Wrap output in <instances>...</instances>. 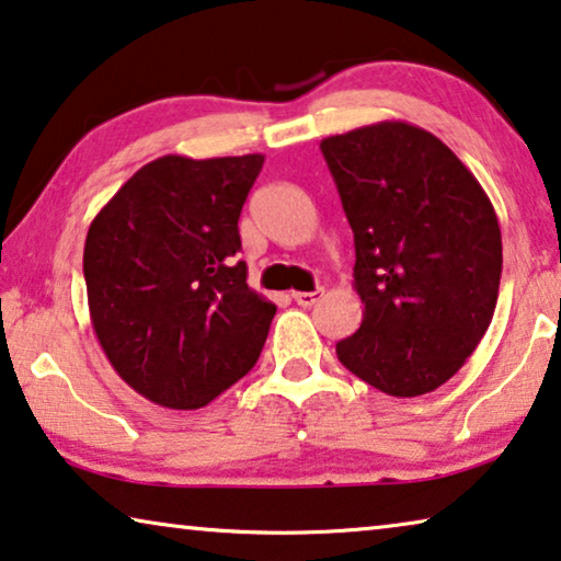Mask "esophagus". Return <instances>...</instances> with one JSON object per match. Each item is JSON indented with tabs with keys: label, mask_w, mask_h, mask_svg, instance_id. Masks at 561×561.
I'll list each match as a JSON object with an SVG mask.
<instances>
[{
	"label": "esophagus",
	"mask_w": 561,
	"mask_h": 561,
	"mask_svg": "<svg viewBox=\"0 0 561 561\" xmlns=\"http://www.w3.org/2000/svg\"><path fill=\"white\" fill-rule=\"evenodd\" d=\"M319 296H321V290H298V294H294L290 298H294L298 306L308 308V306H313L316 300H319Z\"/></svg>",
	"instance_id": "obj_1"
}]
</instances>
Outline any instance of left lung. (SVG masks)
Returning a JSON list of instances; mask_svg holds the SVG:
<instances>
[{
    "label": "left lung",
    "mask_w": 561,
    "mask_h": 561,
    "mask_svg": "<svg viewBox=\"0 0 561 561\" xmlns=\"http://www.w3.org/2000/svg\"><path fill=\"white\" fill-rule=\"evenodd\" d=\"M354 232L362 327L336 344L344 367L392 397L427 394L491 327L501 227L470 169L404 121L321 141Z\"/></svg>",
    "instance_id": "left-lung-1"
}]
</instances>
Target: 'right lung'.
Returning a JSON list of instances; mask_svg holds the SVG:
<instances>
[{"instance_id":"add662e5","label":"right lung","mask_w":561,"mask_h":561,"mask_svg":"<svg viewBox=\"0 0 561 561\" xmlns=\"http://www.w3.org/2000/svg\"><path fill=\"white\" fill-rule=\"evenodd\" d=\"M263 153L141 167L88 227L91 323L111 367L146 400L199 410L245 377L275 304L248 286L238 220Z\"/></svg>"}]
</instances>
